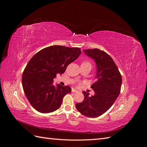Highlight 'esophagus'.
<instances>
[{
  "label": "esophagus",
  "mask_w": 147,
  "mask_h": 147,
  "mask_svg": "<svg viewBox=\"0 0 147 147\" xmlns=\"http://www.w3.org/2000/svg\"><path fill=\"white\" fill-rule=\"evenodd\" d=\"M72 92H78V91L75 90V89H72Z\"/></svg>",
  "instance_id": "obj_1"
}]
</instances>
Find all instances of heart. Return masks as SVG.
<instances>
[{
  "label": "heart",
  "mask_w": 147,
  "mask_h": 147,
  "mask_svg": "<svg viewBox=\"0 0 147 147\" xmlns=\"http://www.w3.org/2000/svg\"><path fill=\"white\" fill-rule=\"evenodd\" d=\"M82 64H84V65H90V66H91V63H90V62H88V61H84L83 63H82Z\"/></svg>",
  "instance_id": "1"
}]
</instances>
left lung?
<instances>
[{
    "label": "left lung",
    "mask_w": 147,
    "mask_h": 147,
    "mask_svg": "<svg viewBox=\"0 0 147 147\" xmlns=\"http://www.w3.org/2000/svg\"><path fill=\"white\" fill-rule=\"evenodd\" d=\"M84 53L96 64L97 80L91 86L94 95L83 92L84 100L75 104L79 112L87 117L95 118L107 111L118 97L122 83L121 75L107 53L97 48L84 50Z\"/></svg>",
    "instance_id": "obj_1"
}]
</instances>
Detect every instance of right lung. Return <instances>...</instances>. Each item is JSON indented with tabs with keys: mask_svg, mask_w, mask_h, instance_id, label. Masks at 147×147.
Here are the masks:
<instances>
[{
	"mask_svg": "<svg viewBox=\"0 0 147 147\" xmlns=\"http://www.w3.org/2000/svg\"><path fill=\"white\" fill-rule=\"evenodd\" d=\"M81 54L80 48L50 46L37 53L29 61L22 77L25 95L38 112L47 113L58 109L69 86L54 85L57 74L64 73L67 65Z\"/></svg>",
	"mask_w": 147,
	"mask_h": 147,
	"instance_id": "right-lung-1",
	"label": "right lung"
}]
</instances>
